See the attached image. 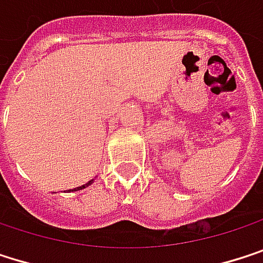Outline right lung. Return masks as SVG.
<instances>
[{
    "instance_id": "right-lung-1",
    "label": "right lung",
    "mask_w": 263,
    "mask_h": 263,
    "mask_svg": "<svg viewBox=\"0 0 263 263\" xmlns=\"http://www.w3.org/2000/svg\"><path fill=\"white\" fill-rule=\"evenodd\" d=\"M91 182H93V179H91V181H88L87 184H84V185H81V187H76V189H73L71 192H78V190H82V189H85V187H88V185H90Z\"/></svg>"
}]
</instances>
